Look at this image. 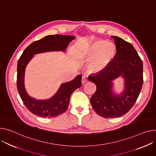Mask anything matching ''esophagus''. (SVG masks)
<instances>
[{"instance_id":"esophagus-1","label":"esophagus","mask_w":156,"mask_h":156,"mask_svg":"<svg viewBox=\"0 0 156 156\" xmlns=\"http://www.w3.org/2000/svg\"><path fill=\"white\" fill-rule=\"evenodd\" d=\"M87 81H88L87 78L85 76H82V78H81V82H82V83H87Z\"/></svg>"}]
</instances>
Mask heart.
<instances>
[{
	"label": "heart",
	"instance_id": "obj_1",
	"mask_svg": "<svg viewBox=\"0 0 156 156\" xmlns=\"http://www.w3.org/2000/svg\"><path fill=\"white\" fill-rule=\"evenodd\" d=\"M115 55V46L103 40L95 41L80 53L81 58L91 59L88 69L93 73H98L105 70L113 61Z\"/></svg>",
	"mask_w": 156,
	"mask_h": 156
}]
</instances>
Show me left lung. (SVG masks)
Here are the masks:
<instances>
[{
  "label": "left lung",
  "mask_w": 156,
  "mask_h": 156,
  "mask_svg": "<svg viewBox=\"0 0 156 156\" xmlns=\"http://www.w3.org/2000/svg\"><path fill=\"white\" fill-rule=\"evenodd\" d=\"M116 45V55L101 72L90 75L88 80L97 86L90 99L95 112L104 118L120 117L136 103L143 85V63L133 46L117 36H111ZM121 76L124 79V91L120 95L112 91V81Z\"/></svg>",
  "instance_id": "1"
}]
</instances>
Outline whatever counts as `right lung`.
Instances as JSON below:
<instances>
[{
    "label": "right lung",
    "mask_w": 156,
    "mask_h": 156,
    "mask_svg": "<svg viewBox=\"0 0 156 156\" xmlns=\"http://www.w3.org/2000/svg\"><path fill=\"white\" fill-rule=\"evenodd\" d=\"M75 37L65 35H50L31 43L24 51L17 63V87L24 104L34 115L43 117H57L64 113L68 108L71 93L81 86V76L62 83L56 94L48 100H36L30 97L24 86L25 69L34 55L48 51H65L71 41Z\"/></svg>",
    "instance_id": "right-lung-1"
}]
</instances>
